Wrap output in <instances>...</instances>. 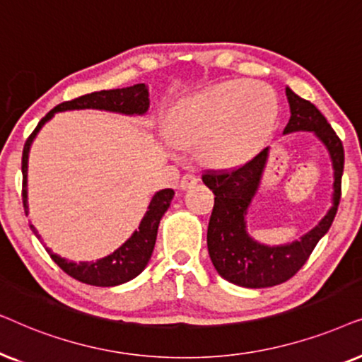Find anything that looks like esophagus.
I'll list each match as a JSON object with an SVG mask.
<instances>
[{"instance_id":"esophagus-1","label":"esophagus","mask_w":362,"mask_h":362,"mask_svg":"<svg viewBox=\"0 0 362 362\" xmlns=\"http://www.w3.org/2000/svg\"><path fill=\"white\" fill-rule=\"evenodd\" d=\"M199 184V177L195 175V173H185L184 177H182V182H180V189L182 190H189L192 187Z\"/></svg>"}]
</instances>
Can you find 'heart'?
I'll return each instance as SVG.
<instances>
[{
	"label": "heart",
	"instance_id": "1",
	"mask_svg": "<svg viewBox=\"0 0 362 362\" xmlns=\"http://www.w3.org/2000/svg\"><path fill=\"white\" fill-rule=\"evenodd\" d=\"M278 114V95L268 84L228 81L185 100L170 120V137L177 146L199 148L206 165L228 168L259 152Z\"/></svg>",
	"mask_w": 362,
	"mask_h": 362
}]
</instances>
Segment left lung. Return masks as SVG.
Instances as JSON below:
<instances>
[{
  "label": "left lung",
  "mask_w": 362,
  "mask_h": 362,
  "mask_svg": "<svg viewBox=\"0 0 362 362\" xmlns=\"http://www.w3.org/2000/svg\"><path fill=\"white\" fill-rule=\"evenodd\" d=\"M291 117L285 134L311 131L329 151L334 167V206L320 225L305 235L300 242L285 247H264L253 242L245 230V214L258 189L268 148H263L248 162L231 168H206L202 180L214 192L206 247L211 263L226 281L245 288H267L285 283L303 268L317 242L325 237L334 220L341 199V177L344 170V148L320 110L310 100L286 89Z\"/></svg>",
  "instance_id": "8db88e82"
}]
</instances>
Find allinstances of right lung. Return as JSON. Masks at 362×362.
Instances as JSON below:
<instances>
[{
	"label": "right lung",
	"instance_id": "right-lung-1",
	"mask_svg": "<svg viewBox=\"0 0 362 362\" xmlns=\"http://www.w3.org/2000/svg\"><path fill=\"white\" fill-rule=\"evenodd\" d=\"M71 109H104L112 110V112L122 114H144L148 109V90L144 84H136L131 88L122 89H110V90H99V93H90L81 98L57 104L54 109H51L45 117L40 120L31 136L26 139L23 148L21 158V170H23V206L28 215V204H26V173H28V153H30V146L40 129L47 122L52 115L61 110ZM175 192L172 189H163L153 195V199L148 205V210L144 216L139 230L132 233V237L125 242L122 247L115 250L112 255L105 257L98 262H83L74 263L67 262V259L57 257L47 248V253L54 259V263L59 267L62 272L69 274V276L79 279L86 285L93 286H115L122 285L129 279L136 278L142 269L147 267L148 259L152 257L153 247H156L157 230L160 218L165 214L168 206L172 204ZM31 230L35 231L37 237V231L33 225Z\"/></svg>",
	"mask_w": 362,
	"mask_h": 362
}]
</instances>
